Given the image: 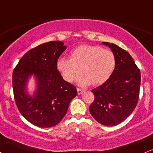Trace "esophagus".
<instances>
[{
  "instance_id": "34e87169",
  "label": "esophagus",
  "mask_w": 153,
  "mask_h": 153,
  "mask_svg": "<svg viewBox=\"0 0 153 153\" xmlns=\"http://www.w3.org/2000/svg\"><path fill=\"white\" fill-rule=\"evenodd\" d=\"M77 91H78V94L80 95V94H82V93H83L84 90L80 89V88H77Z\"/></svg>"
}]
</instances>
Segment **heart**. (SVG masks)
I'll return each instance as SVG.
<instances>
[{"label": "heart", "instance_id": "heart-1", "mask_svg": "<svg viewBox=\"0 0 153 153\" xmlns=\"http://www.w3.org/2000/svg\"><path fill=\"white\" fill-rule=\"evenodd\" d=\"M116 65L114 53L97 45H81L73 50L71 59L61 57L57 61V68L62 78L71 82L85 75L79 84L82 86L100 85L113 75Z\"/></svg>", "mask_w": 153, "mask_h": 153}]
</instances>
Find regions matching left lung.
I'll use <instances>...</instances> for the list:
<instances>
[{
    "mask_svg": "<svg viewBox=\"0 0 153 153\" xmlns=\"http://www.w3.org/2000/svg\"><path fill=\"white\" fill-rule=\"evenodd\" d=\"M114 53L116 65L105 82L92 90L94 102L89 107L95 120L105 126L122 123L132 113L138 101L140 72L131 56L114 43L102 42Z\"/></svg>",
    "mask_w": 153,
    "mask_h": 153,
    "instance_id": "left-lung-1",
    "label": "left lung"
}]
</instances>
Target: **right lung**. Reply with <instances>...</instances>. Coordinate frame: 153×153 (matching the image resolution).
I'll return each mask as SVG.
<instances>
[{
  "label": "right lung",
  "instance_id": "1",
  "mask_svg": "<svg viewBox=\"0 0 153 153\" xmlns=\"http://www.w3.org/2000/svg\"><path fill=\"white\" fill-rule=\"evenodd\" d=\"M63 42L50 41L30 50L21 58L13 73V88L21 115L34 126L50 128L58 125L78 93L63 80L57 61L66 49ZM31 76L36 80L33 95L27 91Z\"/></svg>",
  "mask_w": 153,
  "mask_h": 153
}]
</instances>
